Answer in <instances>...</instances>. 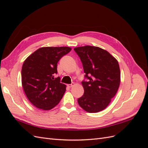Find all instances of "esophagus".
<instances>
[{
	"instance_id": "obj_1",
	"label": "esophagus",
	"mask_w": 148,
	"mask_h": 148,
	"mask_svg": "<svg viewBox=\"0 0 148 148\" xmlns=\"http://www.w3.org/2000/svg\"><path fill=\"white\" fill-rule=\"evenodd\" d=\"M75 85V83H72L71 84H67V86H68L69 88H71V87H73V86Z\"/></svg>"
}]
</instances>
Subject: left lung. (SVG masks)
<instances>
[{
    "mask_svg": "<svg viewBox=\"0 0 148 148\" xmlns=\"http://www.w3.org/2000/svg\"><path fill=\"white\" fill-rule=\"evenodd\" d=\"M81 60L88 80L82 82L83 95L78 99L79 106L89 113L105 109L117 93L120 83L118 61L100 47L85 46L74 48Z\"/></svg>",
    "mask_w": 148,
    "mask_h": 148,
    "instance_id": "8db88e82",
    "label": "left lung"
}]
</instances>
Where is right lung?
<instances>
[{
	"label": "right lung",
	"mask_w": 148,
	"mask_h": 148,
	"mask_svg": "<svg viewBox=\"0 0 148 148\" xmlns=\"http://www.w3.org/2000/svg\"><path fill=\"white\" fill-rule=\"evenodd\" d=\"M71 50L69 47H44L27 57L22 66L21 83L31 104L44 110L56 106L63 97L66 85L60 83L57 63Z\"/></svg>",
	"instance_id": "right-lung-1"
}]
</instances>
